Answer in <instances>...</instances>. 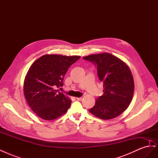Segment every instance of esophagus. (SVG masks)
I'll list each match as a JSON object with an SVG mask.
<instances>
[{
	"label": "esophagus",
	"instance_id": "1",
	"mask_svg": "<svg viewBox=\"0 0 158 158\" xmlns=\"http://www.w3.org/2000/svg\"><path fill=\"white\" fill-rule=\"evenodd\" d=\"M76 99L78 100V101H82V98L80 97V98H76Z\"/></svg>",
	"mask_w": 158,
	"mask_h": 158
}]
</instances>
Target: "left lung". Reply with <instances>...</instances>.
I'll list each match as a JSON object with an SVG mask.
<instances>
[{
	"instance_id": "obj_1",
	"label": "left lung",
	"mask_w": 158,
	"mask_h": 158,
	"mask_svg": "<svg viewBox=\"0 0 158 158\" xmlns=\"http://www.w3.org/2000/svg\"><path fill=\"white\" fill-rule=\"evenodd\" d=\"M97 69L99 80L103 83V94L95 100L89 111L104 120L115 118L130 105L135 89L131 70L121 59L108 52L83 57Z\"/></svg>"
}]
</instances>
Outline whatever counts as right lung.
I'll return each mask as SVG.
<instances>
[{
	"label": "right lung",
	"instance_id": "obj_1",
	"mask_svg": "<svg viewBox=\"0 0 158 158\" xmlns=\"http://www.w3.org/2000/svg\"><path fill=\"white\" fill-rule=\"evenodd\" d=\"M80 56L45 55L33 63L27 71L23 84L26 101L37 116L54 120L67 112L72 101L59 92L70 66Z\"/></svg>",
	"mask_w": 158,
	"mask_h": 158
}]
</instances>
